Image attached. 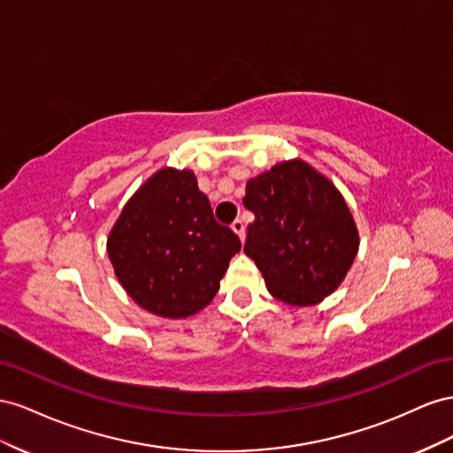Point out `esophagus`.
Returning a JSON list of instances; mask_svg holds the SVG:
<instances>
[{
	"label": "esophagus",
	"mask_w": 453,
	"mask_h": 453,
	"mask_svg": "<svg viewBox=\"0 0 453 453\" xmlns=\"http://www.w3.org/2000/svg\"><path fill=\"white\" fill-rule=\"evenodd\" d=\"M231 229L235 231V234L239 235V239H241V241H244V224H242V219H241V218H237L235 222L231 224Z\"/></svg>",
	"instance_id": "obj_1"
}]
</instances>
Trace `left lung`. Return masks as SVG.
<instances>
[{"instance_id": "8db88e82", "label": "left lung", "mask_w": 453, "mask_h": 453, "mask_svg": "<svg viewBox=\"0 0 453 453\" xmlns=\"http://www.w3.org/2000/svg\"><path fill=\"white\" fill-rule=\"evenodd\" d=\"M244 254L277 300L307 307L340 287L358 252L351 211L326 176L302 159L282 161L247 182Z\"/></svg>"}]
</instances>
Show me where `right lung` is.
I'll use <instances>...</instances> for the list:
<instances>
[{
  "instance_id": "add662e5",
  "label": "right lung",
  "mask_w": 453,
  "mask_h": 453,
  "mask_svg": "<svg viewBox=\"0 0 453 453\" xmlns=\"http://www.w3.org/2000/svg\"><path fill=\"white\" fill-rule=\"evenodd\" d=\"M241 250L191 171L161 169L128 199L108 237L115 277L146 311L186 319L209 305Z\"/></svg>"
}]
</instances>
